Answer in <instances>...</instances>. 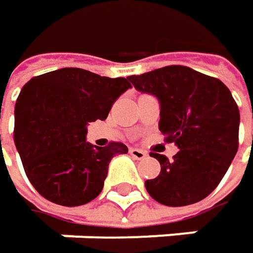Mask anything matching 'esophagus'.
Wrapping results in <instances>:
<instances>
[{
    "label": "esophagus",
    "mask_w": 253,
    "mask_h": 253,
    "mask_svg": "<svg viewBox=\"0 0 253 253\" xmlns=\"http://www.w3.org/2000/svg\"><path fill=\"white\" fill-rule=\"evenodd\" d=\"M128 152H130V155H131L134 159H145V158H146V153H145L143 150L136 149V148H131V149L128 150Z\"/></svg>",
    "instance_id": "esophagus-1"
}]
</instances>
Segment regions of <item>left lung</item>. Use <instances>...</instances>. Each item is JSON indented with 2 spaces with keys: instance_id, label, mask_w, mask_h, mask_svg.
<instances>
[{
  "instance_id": "1",
  "label": "left lung",
  "mask_w": 253,
  "mask_h": 253,
  "mask_svg": "<svg viewBox=\"0 0 253 253\" xmlns=\"http://www.w3.org/2000/svg\"><path fill=\"white\" fill-rule=\"evenodd\" d=\"M136 89L161 101L159 130L179 150L169 161L153 153L161 172L148 179L149 195L164 206L181 207L211 194L239 148V108L217 78L182 65L128 77Z\"/></svg>"
}]
</instances>
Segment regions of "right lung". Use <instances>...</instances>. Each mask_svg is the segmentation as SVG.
I'll list each match as a JSON object with an SVG mask.
<instances>
[{
    "label": "right lung",
    "mask_w": 253,
    "mask_h": 253,
    "mask_svg": "<svg viewBox=\"0 0 253 253\" xmlns=\"http://www.w3.org/2000/svg\"><path fill=\"white\" fill-rule=\"evenodd\" d=\"M128 88V78H107L80 68L52 71L23 86L14 111V143L42 197L75 207L101 193L111 158L127 153V146L122 142L105 148L89 145L86 125L105 120Z\"/></svg>",
    "instance_id": "right-lung-1"
}]
</instances>
